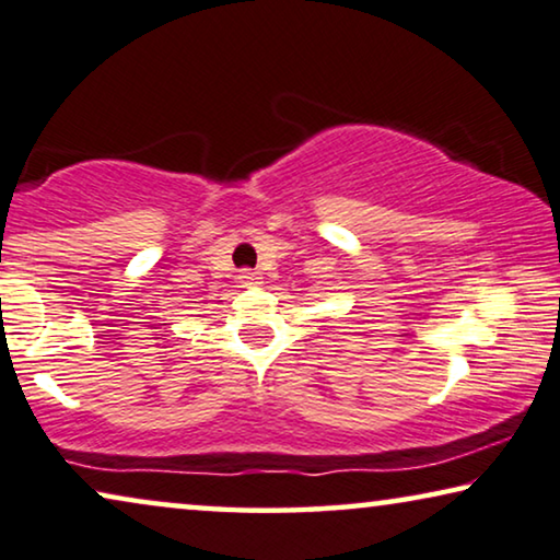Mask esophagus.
Returning a JSON list of instances; mask_svg holds the SVG:
<instances>
[{
	"label": "esophagus",
	"instance_id": "34e87169",
	"mask_svg": "<svg viewBox=\"0 0 560 560\" xmlns=\"http://www.w3.org/2000/svg\"><path fill=\"white\" fill-rule=\"evenodd\" d=\"M238 279H241L243 287H256V283H261V277H258V273L250 271V269H243L238 273Z\"/></svg>",
	"mask_w": 560,
	"mask_h": 560
}]
</instances>
